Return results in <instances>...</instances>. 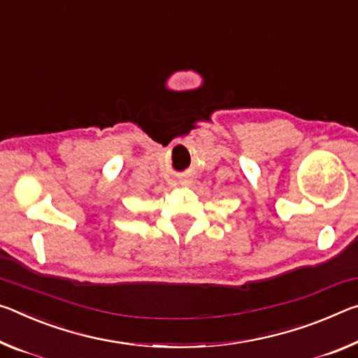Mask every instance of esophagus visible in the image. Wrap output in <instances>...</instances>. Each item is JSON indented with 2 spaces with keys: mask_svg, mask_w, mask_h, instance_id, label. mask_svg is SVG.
Segmentation results:
<instances>
[{
  "mask_svg": "<svg viewBox=\"0 0 358 358\" xmlns=\"http://www.w3.org/2000/svg\"><path fill=\"white\" fill-rule=\"evenodd\" d=\"M180 184H182V185H187V184H189V180H187V179H182V180H180Z\"/></svg>",
  "mask_w": 358,
  "mask_h": 358,
  "instance_id": "esophagus-1",
  "label": "esophagus"
}]
</instances>
